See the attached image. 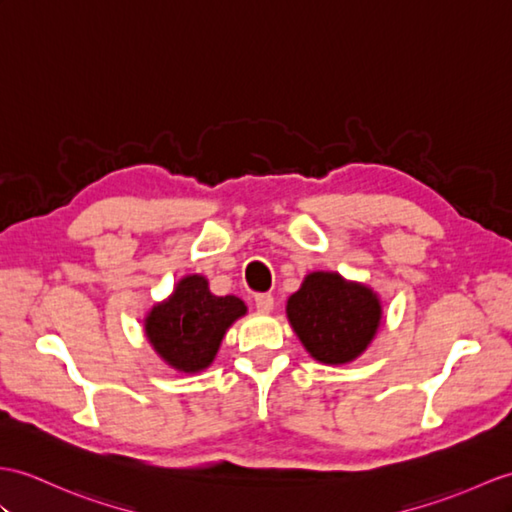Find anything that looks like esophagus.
<instances>
[{
	"label": "esophagus",
	"instance_id": "obj_1",
	"mask_svg": "<svg viewBox=\"0 0 512 512\" xmlns=\"http://www.w3.org/2000/svg\"><path fill=\"white\" fill-rule=\"evenodd\" d=\"M254 304H256V308H258V313H265V315H269L271 310H273V297H271L269 293H265V295H256V297H254Z\"/></svg>",
	"mask_w": 512,
	"mask_h": 512
}]
</instances>
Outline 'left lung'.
Segmentation results:
<instances>
[{
	"label": "left lung",
	"mask_w": 512,
	"mask_h": 512,
	"mask_svg": "<svg viewBox=\"0 0 512 512\" xmlns=\"http://www.w3.org/2000/svg\"><path fill=\"white\" fill-rule=\"evenodd\" d=\"M286 319L310 358L323 365H347L376 339L382 302L363 282L336 271H310L286 299Z\"/></svg>",
	"instance_id": "left-lung-1"
}]
</instances>
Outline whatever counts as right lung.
Instances as JSON below:
<instances>
[{"label":"right lung","mask_w":512,"mask_h":512,"mask_svg":"<svg viewBox=\"0 0 512 512\" xmlns=\"http://www.w3.org/2000/svg\"><path fill=\"white\" fill-rule=\"evenodd\" d=\"M245 315L243 299L217 297L204 276L189 273L176 282L167 299L147 310L143 330L162 363L180 373H199L213 365L223 336Z\"/></svg>","instance_id":"right-lung-1"}]
</instances>
